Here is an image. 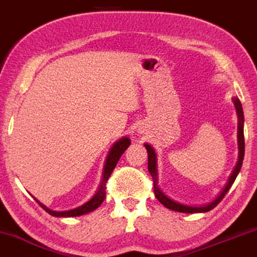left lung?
Wrapping results in <instances>:
<instances>
[{
	"label": "left lung",
	"instance_id": "1",
	"mask_svg": "<svg viewBox=\"0 0 257 257\" xmlns=\"http://www.w3.org/2000/svg\"><path fill=\"white\" fill-rule=\"evenodd\" d=\"M233 104L236 107V112H237V116H238V134H237V138H238V162H237L235 169H233L232 174H231L229 182L226 183L225 188L221 191L219 195L214 199L213 201L210 202V204L204 205V206H188V205H183L180 204V202H176L172 200L170 198H168L166 194H163V192L161 191L160 187H158V175H157V158H156V153H155L154 148L149 144H144V147L147 148L148 151V170L149 173L151 174L154 180V192H155V196L157 198V200L161 202V204L166 206L167 208L172 211H177V212H182V213H199V212H208L211 210H213L216 206L219 204V202L223 200V198L225 196V194L229 192V189L231 188V186L233 185L235 182L237 175H238L240 168H242V163H243V158H244V134H243V123H244V115H243V108H242V103L240 101L237 99V97H233L232 99Z\"/></svg>",
	"mask_w": 257,
	"mask_h": 257
}]
</instances>
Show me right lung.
Returning <instances> with one entry per match:
<instances>
[{"label":"right lung","instance_id":"obj_1","mask_svg":"<svg viewBox=\"0 0 257 257\" xmlns=\"http://www.w3.org/2000/svg\"><path fill=\"white\" fill-rule=\"evenodd\" d=\"M130 144H131L130 139L127 137H123L113 145L112 149H110L108 156L106 158V163H104L103 173H102V180H101L99 189H97L96 194H95L89 201L85 202L84 205L80 206V207H76L74 210H70V211L57 212V211H52L50 210V208H47L45 205L41 204V202L38 201L37 199L36 201L47 212V213H50L53 217H78V216H82V214L89 213V212L96 210V208L102 204L104 198H106V183L108 181L110 174H112L114 168H115L119 158L121 157V155L123 154V151L130 147Z\"/></svg>","mask_w":257,"mask_h":257}]
</instances>
